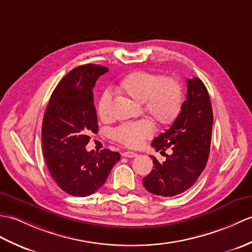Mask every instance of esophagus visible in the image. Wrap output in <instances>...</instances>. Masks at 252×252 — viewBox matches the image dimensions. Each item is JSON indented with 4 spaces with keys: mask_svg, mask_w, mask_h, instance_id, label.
I'll return each instance as SVG.
<instances>
[{
    "mask_svg": "<svg viewBox=\"0 0 252 252\" xmlns=\"http://www.w3.org/2000/svg\"><path fill=\"white\" fill-rule=\"evenodd\" d=\"M122 156L126 158H135V157H137V154L133 153V151H125V153L122 154Z\"/></svg>",
    "mask_w": 252,
    "mask_h": 252,
    "instance_id": "1",
    "label": "esophagus"
}]
</instances>
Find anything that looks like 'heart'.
Returning <instances> with one entry per match:
<instances>
[{
    "label": "heart",
    "instance_id": "obj_1",
    "mask_svg": "<svg viewBox=\"0 0 252 252\" xmlns=\"http://www.w3.org/2000/svg\"><path fill=\"white\" fill-rule=\"evenodd\" d=\"M121 89L132 98L144 102L146 112L161 124H168L176 118L183 105L180 85L175 79L164 78L159 74L144 71L132 73L122 80ZM112 98L113 91L110 89L105 90L99 97L97 113L104 121L110 118L109 105ZM154 133L153 122L143 119L116 127L113 136L128 147L137 148Z\"/></svg>",
    "mask_w": 252,
    "mask_h": 252
}]
</instances>
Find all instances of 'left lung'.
<instances>
[{
    "instance_id": "obj_1",
    "label": "left lung",
    "mask_w": 252,
    "mask_h": 252,
    "mask_svg": "<svg viewBox=\"0 0 252 252\" xmlns=\"http://www.w3.org/2000/svg\"><path fill=\"white\" fill-rule=\"evenodd\" d=\"M187 88L180 114L172 126L151 143L161 154L167 148L173 151L163 163L150 156L154 169L143 178V185L156 195L174 196L190 189L208 161L214 122L208 91L197 77L187 79Z\"/></svg>"
}]
</instances>
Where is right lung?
Wrapping results in <instances>:
<instances>
[{
	"label": "right lung",
	"instance_id": "obj_1",
	"mask_svg": "<svg viewBox=\"0 0 252 252\" xmlns=\"http://www.w3.org/2000/svg\"><path fill=\"white\" fill-rule=\"evenodd\" d=\"M108 71L96 64L72 69L50 96L43 119L42 145L46 165L57 185L68 194L88 196L106 181L119 153H88L90 133L97 132L93 87Z\"/></svg>",
	"mask_w": 252,
	"mask_h": 252
}]
</instances>
